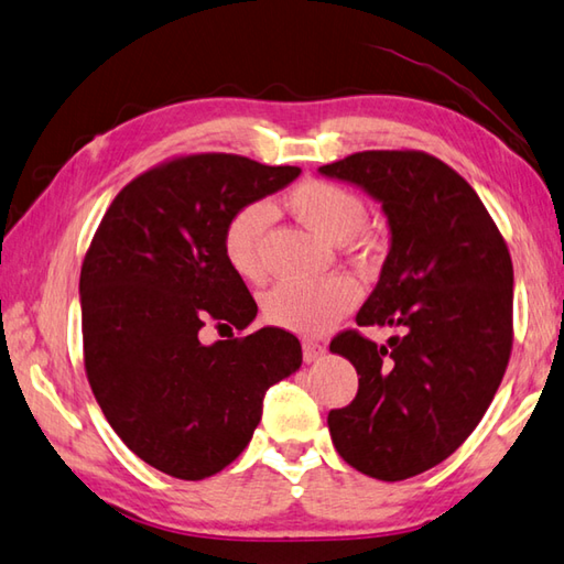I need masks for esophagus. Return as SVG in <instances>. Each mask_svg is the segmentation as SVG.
Masks as SVG:
<instances>
[{"label": "esophagus", "mask_w": 564, "mask_h": 564, "mask_svg": "<svg viewBox=\"0 0 564 564\" xmlns=\"http://www.w3.org/2000/svg\"><path fill=\"white\" fill-rule=\"evenodd\" d=\"M302 350H304V360L306 364H314V360L322 358L326 354V346L318 344V341H304L302 344Z\"/></svg>", "instance_id": "obj_1"}]
</instances>
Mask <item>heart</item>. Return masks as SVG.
Instances as JSON below:
<instances>
[{
  "mask_svg": "<svg viewBox=\"0 0 564 564\" xmlns=\"http://www.w3.org/2000/svg\"><path fill=\"white\" fill-rule=\"evenodd\" d=\"M286 206L318 236L341 242L350 252L366 248V204L356 191L326 178H306L286 194ZM272 208L264 200H250L232 214L223 228V258L246 282H262L268 268L262 258V238L270 228ZM360 286L348 274H332L322 282H282L264 294L262 314L272 326L300 336H322L336 322L356 310Z\"/></svg>",
  "mask_w": 564,
  "mask_h": 564,
  "instance_id": "obj_1",
  "label": "heart"
}]
</instances>
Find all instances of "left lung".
<instances>
[{
	"label": "left lung",
	"instance_id": "obj_1",
	"mask_svg": "<svg viewBox=\"0 0 564 564\" xmlns=\"http://www.w3.org/2000/svg\"><path fill=\"white\" fill-rule=\"evenodd\" d=\"M318 172L366 188L388 216L390 252L358 326L332 350L356 366L350 405L328 412L336 452L360 474L402 481L476 430L513 348V262L464 176L417 150L356 152Z\"/></svg>",
	"mask_w": 564,
	"mask_h": 564
}]
</instances>
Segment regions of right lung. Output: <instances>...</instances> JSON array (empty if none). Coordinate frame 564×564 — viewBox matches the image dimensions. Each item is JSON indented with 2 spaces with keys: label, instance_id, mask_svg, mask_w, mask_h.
I'll return each mask as SVG.
<instances>
[{
  "label": "right lung",
  "instance_id": "1",
  "mask_svg": "<svg viewBox=\"0 0 564 564\" xmlns=\"http://www.w3.org/2000/svg\"><path fill=\"white\" fill-rule=\"evenodd\" d=\"M300 172L223 152L166 159L115 196L85 252L93 395L117 437L174 479L200 481L238 459L264 392L302 366L300 338L284 328L198 341L206 322L246 332L258 314L223 258L228 218Z\"/></svg>",
  "mask_w": 564,
  "mask_h": 564
}]
</instances>
